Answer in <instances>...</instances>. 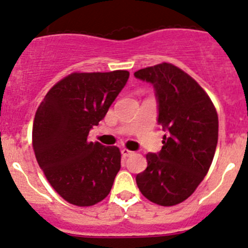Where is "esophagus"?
Segmentation results:
<instances>
[{
  "mask_svg": "<svg viewBox=\"0 0 248 248\" xmlns=\"http://www.w3.org/2000/svg\"><path fill=\"white\" fill-rule=\"evenodd\" d=\"M133 153H134L133 151H129V150H126V148H123V150H122L123 157H129V155H131Z\"/></svg>",
  "mask_w": 248,
  "mask_h": 248,
  "instance_id": "1",
  "label": "esophagus"
}]
</instances>
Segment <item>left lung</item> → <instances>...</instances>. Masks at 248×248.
I'll return each mask as SVG.
<instances>
[{"mask_svg":"<svg viewBox=\"0 0 248 248\" xmlns=\"http://www.w3.org/2000/svg\"><path fill=\"white\" fill-rule=\"evenodd\" d=\"M136 79L152 84L163 147L146 155L147 168L136 175L143 196L159 206L190 197L213 161L218 142V114L211 98L192 78L170 63L143 68Z\"/></svg>","mask_w":248,"mask_h":248,"instance_id":"1","label":"left lung"}]
</instances>
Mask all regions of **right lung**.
<instances>
[{
    "label": "right lung",
    "mask_w": 248,
    "mask_h": 248,
    "mask_svg": "<svg viewBox=\"0 0 248 248\" xmlns=\"http://www.w3.org/2000/svg\"><path fill=\"white\" fill-rule=\"evenodd\" d=\"M129 79L126 70L73 73L45 96L35 114L36 161L69 203L93 206L108 196L120 169V151L87 140Z\"/></svg>",
    "instance_id": "1"
}]
</instances>
